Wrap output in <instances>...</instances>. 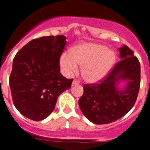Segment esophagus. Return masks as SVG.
Instances as JSON below:
<instances>
[{"instance_id":"34e87169","label":"esophagus","mask_w":150,"mask_h":150,"mask_svg":"<svg viewBox=\"0 0 150 150\" xmlns=\"http://www.w3.org/2000/svg\"><path fill=\"white\" fill-rule=\"evenodd\" d=\"M79 83H80V81H79V80H76V79H74L72 81V85H79Z\"/></svg>"}]
</instances>
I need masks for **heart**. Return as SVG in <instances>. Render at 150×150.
<instances>
[{
  "instance_id": "heart-1",
  "label": "heart",
  "mask_w": 150,
  "mask_h": 150,
  "mask_svg": "<svg viewBox=\"0 0 150 150\" xmlns=\"http://www.w3.org/2000/svg\"><path fill=\"white\" fill-rule=\"evenodd\" d=\"M117 56L114 51L101 44L83 42L74 46L70 54L63 53L59 63L65 75L72 76L81 66V76L88 82L102 80L115 63Z\"/></svg>"
}]
</instances>
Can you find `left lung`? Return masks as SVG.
I'll use <instances>...</instances> for the list:
<instances>
[{
	"mask_svg": "<svg viewBox=\"0 0 150 150\" xmlns=\"http://www.w3.org/2000/svg\"><path fill=\"white\" fill-rule=\"evenodd\" d=\"M121 59L99 83L84 85L79 108L87 119L95 124H107L124 117L133 107L140 85V65L133 52L124 45L119 48ZM127 81L122 90L118 83Z\"/></svg>",
	"mask_w": 150,
	"mask_h": 150,
	"instance_id": "obj_1",
	"label": "left lung"
}]
</instances>
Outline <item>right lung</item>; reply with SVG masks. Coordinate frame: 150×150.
Instances as JSON below:
<instances>
[{"mask_svg": "<svg viewBox=\"0 0 150 150\" xmlns=\"http://www.w3.org/2000/svg\"><path fill=\"white\" fill-rule=\"evenodd\" d=\"M64 36H42L26 44L13 60L9 83L13 102L26 117L40 121L53 111L58 97L73 79L60 73Z\"/></svg>", "mask_w": 150, "mask_h": 150, "instance_id": "add662e5", "label": "right lung"}]
</instances>
